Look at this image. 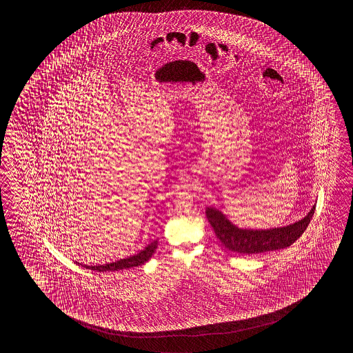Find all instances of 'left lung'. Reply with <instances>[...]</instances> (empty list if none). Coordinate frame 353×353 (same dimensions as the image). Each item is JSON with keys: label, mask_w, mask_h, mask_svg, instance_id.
<instances>
[{"label": "left lung", "mask_w": 353, "mask_h": 353, "mask_svg": "<svg viewBox=\"0 0 353 353\" xmlns=\"http://www.w3.org/2000/svg\"><path fill=\"white\" fill-rule=\"evenodd\" d=\"M315 204L307 216L292 225L275 227L269 230L241 228L233 225L221 210L214 207H207L205 214L218 240L225 248L237 254L254 255L280 248H289L307 230L313 217Z\"/></svg>", "instance_id": "left-lung-1"}]
</instances>
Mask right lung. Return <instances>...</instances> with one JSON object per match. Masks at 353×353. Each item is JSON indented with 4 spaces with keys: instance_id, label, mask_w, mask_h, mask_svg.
<instances>
[{
    "instance_id": "right-lung-1",
    "label": "right lung",
    "mask_w": 353,
    "mask_h": 353,
    "mask_svg": "<svg viewBox=\"0 0 353 353\" xmlns=\"http://www.w3.org/2000/svg\"><path fill=\"white\" fill-rule=\"evenodd\" d=\"M157 248H158V240H154L151 241L146 248L141 250L140 252H137L136 255L120 259V260L113 261V263H103V265H83L81 263H77L81 265L83 268H85V269L99 271V272H103V271L125 270V269H131V268L140 266V265H143L146 261H149V259H150L151 256L154 255Z\"/></svg>"
}]
</instances>
